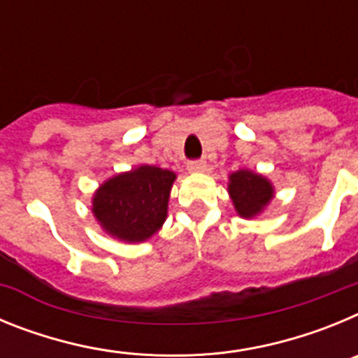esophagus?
<instances>
[{
  "label": "esophagus",
  "instance_id": "obj_1",
  "mask_svg": "<svg viewBox=\"0 0 358 358\" xmlns=\"http://www.w3.org/2000/svg\"><path fill=\"white\" fill-rule=\"evenodd\" d=\"M206 161H189L188 163V170L192 173H201V172H204V170H206Z\"/></svg>",
  "mask_w": 358,
  "mask_h": 358
}]
</instances>
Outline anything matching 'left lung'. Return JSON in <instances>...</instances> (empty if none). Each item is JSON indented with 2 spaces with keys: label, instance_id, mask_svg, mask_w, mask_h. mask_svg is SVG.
I'll use <instances>...</instances> for the list:
<instances>
[{
  "label": "left lung",
  "instance_id": "obj_1",
  "mask_svg": "<svg viewBox=\"0 0 358 358\" xmlns=\"http://www.w3.org/2000/svg\"><path fill=\"white\" fill-rule=\"evenodd\" d=\"M227 194L242 218H255L264 213L265 208L274 199V186L267 177L252 170L242 169L229 173Z\"/></svg>",
  "mask_w": 358,
  "mask_h": 358
}]
</instances>
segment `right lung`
I'll return each mask as SVG.
<instances>
[{
    "instance_id": "1",
    "label": "right lung",
    "mask_w": 358,
    "mask_h": 358,
    "mask_svg": "<svg viewBox=\"0 0 358 358\" xmlns=\"http://www.w3.org/2000/svg\"><path fill=\"white\" fill-rule=\"evenodd\" d=\"M176 172L140 164L98 186L91 201L96 222L120 242L140 243L163 227Z\"/></svg>"
}]
</instances>
